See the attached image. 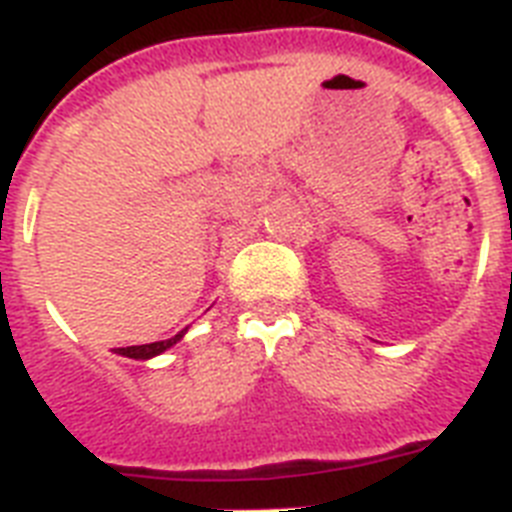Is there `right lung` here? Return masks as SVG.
Returning <instances> with one entry per match:
<instances>
[{
	"label": "right lung",
	"instance_id": "add662e5",
	"mask_svg": "<svg viewBox=\"0 0 512 512\" xmlns=\"http://www.w3.org/2000/svg\"><path fill=\"white\" fill-rule=\"evenodd\" d=\"M185 332H188V327H185L183 332H177L175 337H170V340L149 342V345H130V348H114V353H117V356H125V358H135V361H149V358L162 356L164 350H170L172 345H177V342L185 337Z\"/></svg>",
	"mask_w": 512,
	"mask_h": 512
}]
</instances>
